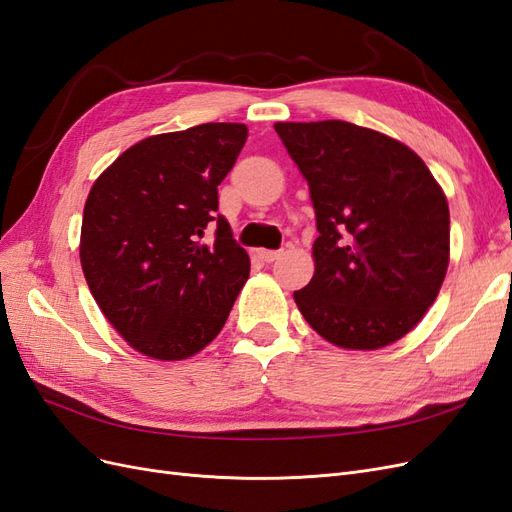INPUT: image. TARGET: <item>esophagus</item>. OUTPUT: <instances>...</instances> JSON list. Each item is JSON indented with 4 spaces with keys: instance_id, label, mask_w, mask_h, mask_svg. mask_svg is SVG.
<instances>
[{
    "instance_id": "obj_1",
    "label": "esophagus",
    "mask_w": 512,
    "mask_h": 512,
    "mask_svg": "<svg viewBox=\"0 0 512 512\" xmlns=\"http://www.w3.org/2000/svg\"><path fill=\"white\" fill-rule=\"evenodd\" d=\"M282 256V252H275V250H260V258L265 262H273Z\"/></svg>"
}]
</instances>
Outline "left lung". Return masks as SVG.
Masks as SVG:
<instances>
[{
	"mask_svg": "<svg viewBox=\"0 0 512 512\" xmlns=\"http://www.w3.org/2000/svg\"><path fill=\"white\" fill-rule=\"evenodd\" d=\"M316 211V273L294 292L327 342L376 350L412 331L436 301L451 252L440 185L412 149L329 119L275 123Z\"/></svg>",
	"mask_w": 512,
	"mask_h": 512,
	"instance_id": "obj_1",
	"label": "left lung"
}]
</instances>
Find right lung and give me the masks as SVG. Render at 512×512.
<instances>
[{
    "instance_id": "obj_1",
    "label": "right lung",
    "mask_w": 512,
    "mask_h": 512,
    "mask_svg": "<svg viewBox=\"0 0 512 512\" xmlns=\"http://www.w3.org/2000/svg\"><path fill=\"white\" fill-rule=\"evenodd\" d=\"M245 138L243 123L149 136L87 196V286L117 333L151 359L181 361L213 342L250 275V256L218 213V185Z\"/></svg>"
}]
</instances>
